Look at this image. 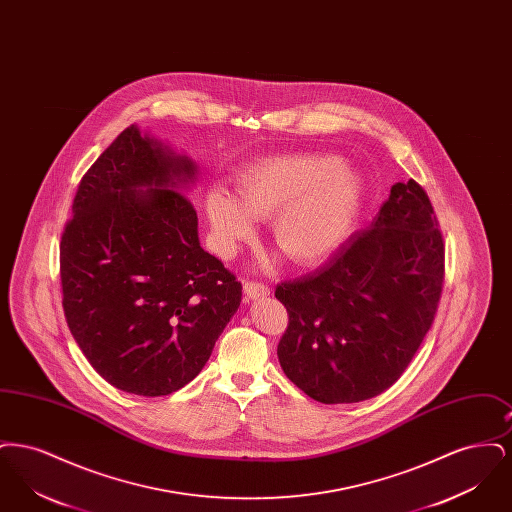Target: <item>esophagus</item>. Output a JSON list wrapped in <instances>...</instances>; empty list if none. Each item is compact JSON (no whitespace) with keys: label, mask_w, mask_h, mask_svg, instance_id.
Listing matches in <instances>:
<instances>
[{"label":"esophagus","mask_w":512,"mask_h":512,"mask_svg":"<svg viewBox=\"0 0 512 512\" xmlns=\"http://www.w3.org/2000/svg\"><path fill=\"white\" fill-rule=\"evenodd\" d=\"M245 297L249 301H255V299H265L270 295V288L265 284H259V282H245L244 284Z\"/></svg>","instance_id":"esophagus-1"}]
</instances>
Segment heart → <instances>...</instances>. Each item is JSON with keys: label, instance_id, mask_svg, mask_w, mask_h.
Segmentation results:
<instances>
[{"label": "heart", "instance_id": "heart-1", "mask_svg": "<svg viewBox=\"0 0 512 512\" xmlns=\"http://www.w3.org/2000/svg\"><path fill=\"white\" fill-rule=\"evenodd\" d=\"M365 182L334 155L292 153L253 163L236 176V197L211 188L205 213L220 253L255 234L253 219L272 217V242L299 267L326 263L351 236Z\"/></svg>", "mask_w": 512, "mask_h": 512}]
</instances>
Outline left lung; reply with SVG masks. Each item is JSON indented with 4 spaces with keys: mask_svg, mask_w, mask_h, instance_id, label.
<instances>
[{
    "mask_svg": "<svg viewBox=\"0 0 512 512\" xmlns=\"http://www.w3.org/2000/svg\"><path fill=\"white\" fill-rule=\"evenodd\" d=\"M443 240L426 192L397 182L370 226L315 274L284 282V374L315 401L359 403L393 386L438 309Z\"/></svg>",
    "mask_w": 512,
    "mask_h": 512,
    "instance_id": "8db88e82",
    "label": "left lung"
}]
</instances>
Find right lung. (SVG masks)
<instances>
[{"label":"right lung","mask_w":512,"mask_h":512,"mask_svg":"<svg viewBox=\"0 0 512 512\" xmlns=\"http://www.w3.org/2000/svg\"><path fill=\"white\" fill-rule=\"evenodd\" d=\"M188 155L122 130L82 176L61 236L63 309L101 378L144 397L184 388L209 361L242 284L199 244L182 192Z\"/></svg>","instance_id":"obj_1"}]
</instances>
